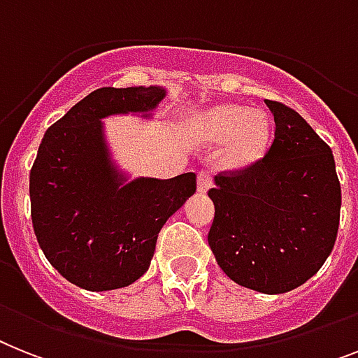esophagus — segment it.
<instances>
[{"label": "esophagus", "mask_w": 358, "mask_h": 358, "mask_svg": "<svg viewBox=\"0 0 358 358\" xmlns=\"http://www.w3.org/2000/svg\"><path fill=\"white\" fill-rule=\"evenodd\" d=\"M210 186H212V176L206 172V170H201V172L197 173V190H199L201 194H205Z\"/></svg>", "instance_id": "34e87169"}]
</instances>
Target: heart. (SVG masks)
<instances>
[{
  "label": "heart",
  "instance_id": "1",
  "mask_svg": "<svg viewBox=\"0 0 358 358\" xmlns=\"http://www.w3.org/2000/svg\"><path fill=\"white\" fill-rule=\"evenodd\" d=\"M188 129L201 143H224L221 161L227 168L250 166L264 157L271 135V124L262 111L225 104L206 109L190 120Z\"/></svg>",
  "mask_w": 358,
  "mask_h": 358
}]
</instances>
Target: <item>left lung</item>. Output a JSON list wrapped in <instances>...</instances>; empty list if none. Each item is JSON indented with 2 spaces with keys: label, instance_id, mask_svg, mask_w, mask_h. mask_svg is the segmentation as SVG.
<instances>
[{
  "label": "left lung",
  "instance_id": "left-lung-1",
  "mask_svg": "<svg viewBox=\"0 0 358 358\" xmlns=\"http://www.w3.org/2000/svg\"><path fill=\"white\" fill-rule=\"evenodd\" d=\"M274 141L264 157L215 176L208 245L223 273L265 294H282L318 273L335 247L341 182L331 148L289 106L265 100Z\"/></svg>",
  "mask_w": 358,
  "mask_h": 358
}]
</instances>
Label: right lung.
Here are the masks:
<instances>
[{
    "mask_svg": "<svg viewBox=\"0 0 358 358\" xmlns=\"http://www.w3.org/2000/svg\"><path fill=\"white\" fill-rule=\"evenodd\" d=\"M162 87H100L47 129L31 168L34 234L49 264L87 291H111L150 267L162 225L196 192V173L126 182L109 159L102 119L148 113Z\"/></svg>",
    "mask_w": 358,
    "mask_h": 358,
    "instance_id": "obj_1",
    "label": "right lung"
}]
</instances>
